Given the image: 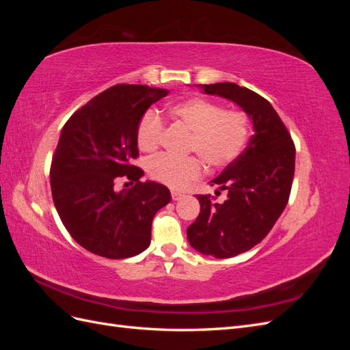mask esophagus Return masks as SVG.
<instances>
[{
    "label": "esophagus",
    "mask_w": 350,
    "mask_h": 350,
    "mask_svg": "<svg viewBox=\"0 0 350 350\" xmlns=\"http://www.w3.org/2000/svg\"><path fill=\"white\" fill-rule=\"evenodd\" d=\"M184 197V194L183 193H179V191H175V189H174V191H172V200L174 201H178V200H181Z\"/></svg>",
    "instance_id": "esophagus-1"
}]
</instances>
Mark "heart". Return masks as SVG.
Returning <instances> with one entry per match:
<instances>
[{
	"label": "heart",
	"instance_id": "b5f03b06",
	"mask_svg": "<svg viewBox=\"0 0 350 350\" xmlns=\"http://www.w3.org/2000/svg\"><path fill=\"white\" fill-rule=\"evenodd\" d=\"M174 120L183 122L191 133L189 150L198 153L206 163L215 167L225 166L239 156L250 135L245 113L229 111L206 99H188L169 109ZM163 131V122L156 112L143 115L137 129V143L143 152L154 150ZM149 174L156 181L172 188H181L203 174L197 157L176 159L159 154L149 162Z\"/></svg>",
	"mask_w": 350,
	"mask_h": 350
}]
</instances>
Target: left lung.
<instances>
[{
	"label": "left lung",
	"instance_id": "obj_1",
	"mask_svg": "<svg viewBox=\"0 0 350 350\" xmlns=\"http://www.w3.org/2000/svg\"><path fill=\"white\" fill-rule=\"evenodd\" d=\"M247 113L254 135L210 185L226 189L224 203L197 194L200 215L187 229L189 245L204 256L230 258L261 242L288 204L295 174V146L278 112L256 92L235 83L198 84Z\"/></svg>",
	"mask_w": 350,
	"mask_h": 350
}]
</instances>
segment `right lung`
Wrapping results in <instances>:
<instances>
[{
	"mask_svg": "<svg viewBox=\"0 0 350 350\" xmlns=\"http://www.w3.org/2000/svg\"><path fill=\"white\" fill-rule=\"evenodd\" d=\"M167 89L116 84L72 113L61 131L51 165L54 204L72 239L96 256L120 260L150 245L154 215L171 191L131 165L139 156L137 129ZM126 176L136 185L116 192Z\"/></svg>",
	"mask_w": 350,
	"mask_h": 350,
	"instance_id": "right-lung-1",
	"label": "right lung"
}]
</instances>
